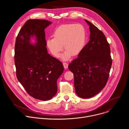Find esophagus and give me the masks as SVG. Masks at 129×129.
I'll return each instance as SVG.
<instances>
[{"label": "esophagus", "mask_w": 129, "mask_h": 129, "mask_svg": "<svg viewBox=\"0 0 129 129\" xmlns=\"http://www.w3.org/2000/svg\"><path fill=\"white\" fill-rule=\"evenodd\" d=\"M63 66H64V68H65V69H67V68H68V64L67 63L64 62V63H63Z\"/></svg>", "instance_id": "1"}]
</instances>
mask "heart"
I'll return each instance as SVG.
<instances>
[{"instance_id":"1","label":"heart","mask_w":129,"mask_h":129,"mask_svg":"<svg viewBox=\"0 0 129 129\" xmlns=\"http://www.w3.org/2000/svg\"><path fill=\"white\" fill-rule=\"evenodd\" d=\"M52 36L53 38L46 40V46L56 57L60 56L64 47L65 50L61 56L64 61L70 59L72 54L73 56L78 55L83 49L86 42L85 28L80 24L61 25L55 29Z\"/></svg>"}]
</instances>
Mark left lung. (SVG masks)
I'll use <instances>...</instances> for the list:
<instances>
[{
  "label": "left lung",
  "instance_id": "obj_1",
  "mask_svg": "<svg viewBox=\"0 0 129 129\" xmlns=\"http://www.w3.org/2000/svg\"><path fill=\"white\" fill-rule=\"evenodd\" d=\"M90 40L73 60L68 69L74 75V86L78 96H94L105 87L112 65L110 47L104 33L89 21Z\"/></svg>",
  "mask_w": 129,
  "mask_h": 129
}]
</instances>
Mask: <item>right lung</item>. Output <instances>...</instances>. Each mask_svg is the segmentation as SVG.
Segmentation results:
<instances>
[{"instance_id": "add662e5", "label": "right lung", "mask_w": 129, "mask_h": 129, "mask_svg": "<svg viewBox=\"0 0 129 129\" xmlns=\"http://www.w3.org/2000/svg\"><path fill=\"white\" fill-rule=\"evenodd\" d=\"M51 23L28 20L18 33L15 45L18 80L29 95L43 101L56 94L57 80L64 71L62 63L48 53L46 47L44 30Z\"/></svg>"}]
</instances>
